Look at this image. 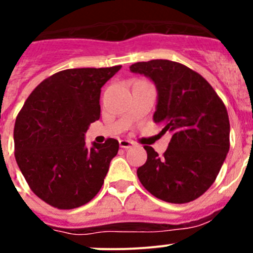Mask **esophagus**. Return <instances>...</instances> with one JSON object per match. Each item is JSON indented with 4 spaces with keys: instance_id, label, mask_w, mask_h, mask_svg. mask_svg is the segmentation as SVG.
I'll return each mask as SVG.
<instances>
[{
    "instance_id": "34e87169",
    "label": "esophagus",
    "mask_w": 253,
    "mask_h": 253,
    "mask_svg": "<svg viewBox=\"0 0 253 253\" xmlns=\"http://www.w3.org/2000/svg\"><path fill=\"white\" fill-rule=\"evenodd\" d=\"M133 146L134 143L132 141H128V139H120V147H121V148L128 149Z\"/></svg>"
}]
</instances>
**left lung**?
Listing matches in <instances>:
<instances>
[{
	"mask_svg": "<svg viewBox=\"0 0 253 253\" xmlns=\"http://www.w3.org/2000/svg\"><path fill=\"white\" fill-rule=\"evenodd\" d=\"M156 84L153 115L162 132H171L163 156L144 146L147 162L137 169L142 185L158 199L185 204L212 185L230 148L227 110L200 74L176 61L156 59L129 67Z\"/></svg>",
	"mask_w": 253,
	"mask_h": 253,
	"instance_id": "8db88e82",
	"label": "left lung"
}]
</instances>
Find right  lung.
<instances>
[{
	"label": "right lung",
	"instance_id": "right-lung-1",
	"mask_svg": "<svg viewBox=\"0 0 253 253\" xmlns=\"http://www.w3.org/2000/svg\"><path fill=\"white\" fill-rule=\"evenodd\" d=\"M121 65L67 69L32 91L14 124V157L32 192L56 209L89 203L100 192L119 141L85 146L100 119V94Z\"/></svg>",
	"mask_w": 253,
	"mask_h": 253
}]
</instances>
